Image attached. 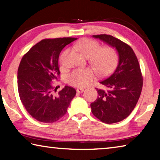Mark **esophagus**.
<instances>
[{
	"mask_svg": "<svg viewBox=\"0 0 160 160\" xmlns=\"http://www.w3.org/2000/svg\"><path fill=\"white\" fill-rule=\"evenodd\" d=\"M77 92L78 93H82V92H83V91H84V89H82V88H78L77 89Z\"/></svg>",
	"mask_w": 160,
	"mask_h": 160,
	"instance_id": "34e87169",
	"label": "esophagus"
}]
</instances>
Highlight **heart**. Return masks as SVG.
<instances>
[{
  "mask_svg": "<svg viewBox=\"0 0 160 160\" xmlns=\"http://www.w3.org/2000/svg\"><path fill=\"white\" fill-rule=\"evenodd\" d=\"M74 47L83 56L89 57V63L97 75H107L117 65V51L112 47H101L98 42L88 38L80 39ZM94 76V71L91 68L75 69L68 75L66 80L70 85L84 87L93 80Z\"/></svg>",
  "mask_w": 160,
  "mask_h": 160,
  "instance_id": "b5f03b06",
  "label": "heart"
}]
</instances>
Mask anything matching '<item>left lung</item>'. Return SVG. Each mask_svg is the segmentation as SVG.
I'll list each match as a JSON object with an SVG mask.
<instances>
[{
  "label": "left lung",
  "instance_id": "1",
  "mask_svg": "<svg viewBox=\"0 0 160 160\" xmlns=\"http://www.w3.org/2000/svg\"><path fill=\"white\" fill-rule=\"evenodd\" d=\"M92 37L116 48L118 64L112 75L99 82L103 88H96L98 96L90 104L92 112L103 123H117L130 115L141 94L143 80L140 65L132 48L120 39L107 34Z\"/></svg>",
  "mask_w": 160,
  "mask_h": 160
}]
</instances>
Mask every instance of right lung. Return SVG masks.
<instances>
[{"label": "right lung", "mask_w": 160, "mask_h": 160, "mask_svg": "<svg viewBox=\"0 0 160 160\" xmlns=\"http://www.w3.org/2000/svg\"><path fill=\"white\" fill-rule=\"evenodd\" d=\"M76 39H43L33 46L20 61L18 70L19 96L27 112L40 122L53 123L63 117L76 94V90L69 86L55 94L56 88L51 82L60 76L61 51Z\"/></svg>", "instance_id": "obj_1"}]
</instances>
